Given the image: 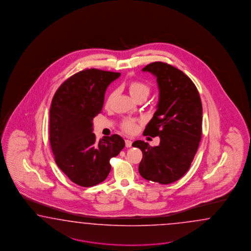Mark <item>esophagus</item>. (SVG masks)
I'll list each match as a JSON object with an SVG mask.
<instances>
[{
  "instance_id": "esophagus-1",
  "label": "esophagus",
  "mask_w": 251,
  "mask_h": 251,
  "mask_svg": "<svg viewBox=\"0 0 251 251\" xmlns=\"http://www.w3.org/2000/svg\"><path fill=\"white\" fill-rule=\"evenodd\" d=\"M132 145V142L129 140V139H127V140H125V145H126V147H130Z\"/></svg>"
}]
</instances>
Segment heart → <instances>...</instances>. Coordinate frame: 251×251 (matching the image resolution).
Instances as JSON below:
<instances>
[{
	"mask_svg": "<svg viewBox=\"0 0 251 251\" xmlns=\"http://www.w3.org/2000/svg\"><path fill=\"white\" fill-rule=\"evenodd\" d=\"M128 90L131 97L134 99L147 98L151 92V88L148 84L141 80H132L128 84ZM116 96V91L110 92L105 102V106L109 107ZM121 128L127 133H134L137 129V121L133 119H124L121 122Z\"/></svg>",
	"mask_w": 251,
	"mask_h": 251,
	"instance_id": "b5f03b06",
	"label": "heart"
}]
</instances>
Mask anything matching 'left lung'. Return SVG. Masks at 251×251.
<instances>
[{
    "mask_svg": "<svg viewBox=\"0 0 251 251\" xmlns=\"http://www.w3.org/2000/svg\"><path fill=\"white\" fill-rule=\"evenodd\" d=\"M156 76L160 90L157 109L145 136L160 137L158 146L135 141L143 152L139 173L146 180L170 184L190 169L202 134V106L197 87L182 71L163 61L143 69Z\"/></svg>",
    "mask_w": 251,
    "mask_h": 251,
    "instance_id": "left-lung-1",
    "label": "left lung"
}]
</instances>
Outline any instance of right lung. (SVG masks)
I'll use <instances>...</instances> for the list:
<instances>
[{
  "mask_svg": "<svg viewBox=\"0 0 251 251\" xmlns=\"http://www.w3.org/2000/svg\"><path fill=\"white\" fill-rule=\"evenodd\" d=\"M120 73L85 69L65 80L54 95L50 110V143L61 171L81 187L104 181L109 163L125 146L118 134L99 142L93 133V118L101 113L106 87Z\"/></svg>",
  "mask_w": 251,
  "mask_h": 251,
  "instance_id": "1",
  "label": "right lung"
}]
</instances>
